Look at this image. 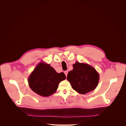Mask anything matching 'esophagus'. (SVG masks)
<instances>
[{
	"label": "esophagus",
	"mask_w": 126,
	"mask_h": 126,
	"mask_svg": "<svg viewBox=\"0 0 126 126\" xmlns=\"http://www.w3.org/2000/svg\"><path fill=\"white\" fill-rule=\"evenodd\" d=\"M64 74H65V75L66 76H67V74H68V71H67V70L65 71H64Z\"/></svg>",
	"instance_id": "esophagus-1"
}]
</instances>
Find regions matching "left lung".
Masks as SVG:
<instances>
[{
  "mask_svg": "<svg viewBox=\"0 0 126 126\" xmlns=\"http://www.w3.org/2000/svg\"><path fill=\"white\" fill-rule=\"evenodd\" d=\"M72 66L73 70L68 72L67 77L72 89L80 94H87L95 89L100 78L95 69L87 64L79 62Z\"/></svg>",
  "mask_w": 126,
  "mask_h": 126,
  "instance_id": "8db88e82",
  "label": "left lung"
}]
</instances>
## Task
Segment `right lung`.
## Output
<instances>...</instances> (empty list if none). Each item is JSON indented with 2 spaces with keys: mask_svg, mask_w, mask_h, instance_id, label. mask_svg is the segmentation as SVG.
<instances>
[{
  "mask_svg": "<svg viewBox=\"0 0 126 126\" xmlns=\"http://www.w3.org/2000/svg\"><path fill=\"white\" fill-rule=\"evenodd\" d=\"M66 76L63 72L57 73L48 64L40 62L34 69L28 79L31 89L42 96H49L54 94L61 81Z\"/></svg>",
  "mask_w": 126,
  "mask_h": 126,
  "instance_id": "add662e5",
  "label": "right lung"
}]
</instances>
